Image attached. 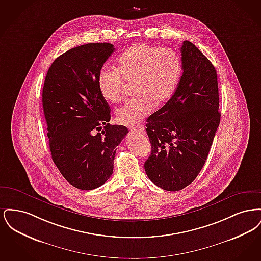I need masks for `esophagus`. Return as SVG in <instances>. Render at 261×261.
<instances>
[{
	"mask_svg": "<svg viewBox=\"0 0 261 261\" xmlns=\"http://www.w3.org/2000/svg\"><path fill=\"white\" fill-rule=\"evenodd\" d=\"M131 131H134V132H139V133H144L145 132V128L143 125H138L136 127H132L130 128Z\"/></svg>",
	"mask_w": 261,
	"mask_h": 261,
	"instance_id": "34e87169",
	"label": "esophagus"
}]
</instances>
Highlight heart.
<instances>
[{"label": "heart", "mask_w": 261, "mask_h": 261, "mask_svg": "<svg viewBox=\"0 0 261 261\" xmlns=\"http://www.w3.org/2000/svg\"><path fill=\"white\" fill-rule=\"evenodd\" d=\"M183 71L178 51L147 44H136L118 57L115 69H102L98 76L101 97L111 103L123 99L124 81L133 82L137 97L117 109L119 124L132 126L142 121L155 106L172 97Z\"/></svg>", "instance_id": "obj_1"}]
</instances>
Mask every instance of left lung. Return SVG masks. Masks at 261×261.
<instances>
[{
	"label": "left lung",
	"mask_w": 261,
	"mask_h": 261,
	"mask_svg": "<svg viewBox=\"0 0 261 261\" xmlns=\"http://www.w3.org/2000/svg\"><path fill=\"white\" fill-rule=\"evenodd\" d=\"M183 74L170 99L147 120L151 152L145 162L149 180L179 191L199 175L220 123L217 74L191 42L181 47Z\"/></svg>",
	"instance_id": "8db88e82"
}]
</instances>
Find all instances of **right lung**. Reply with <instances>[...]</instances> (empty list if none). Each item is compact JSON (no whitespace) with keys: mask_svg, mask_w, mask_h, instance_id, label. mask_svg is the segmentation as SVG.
Wrapping results in <instances>:
<instances>
[{"mask_svg":"<svg viewBox=\"0 0 261 261\" xmlns=\"http://www.w3.org/2000/svg\"><path fill=\"white\" fill-rule=\"evenodd\" d=\"M114 50L109 43L70 49L54 61L44 82L51 159L64 179L80 190L109 180L116 147L128 133L125 126L109 123L111 109L98 88L101 67Z\"/></svg>","mask_w":261,"mask_h":261,"instance_id":"right-lung-1","label":"right lung"}]
</instances>
